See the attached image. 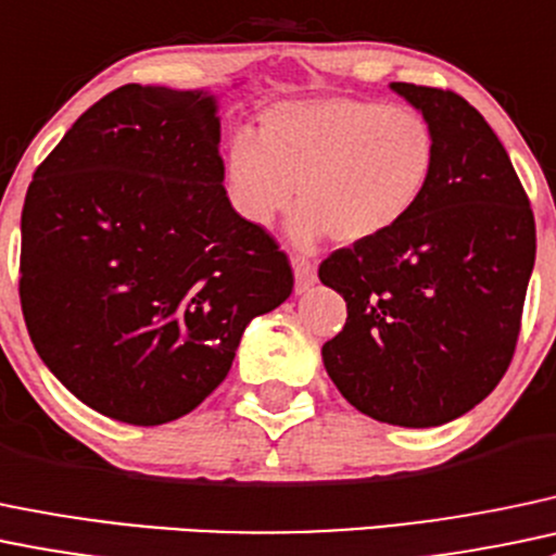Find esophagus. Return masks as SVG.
<instances>
[{
    "instance_id": "esophagus-1",
    "label": "esophagus",
    "mask_w": 556,
    "mask_h": 556,
    "mask_svg": "<svg viewBox=\"0 0 556 556\" xmlns=\"http://www.w3.org/2000/svg\"><path fill=\"white\" fill-rule=\"evenodd\" d=\"M293 271H295V290H298V293H303V290H308L314 282H317V266H314V261L306 258V255H295Z\"/></svg>"
}]
</instances>
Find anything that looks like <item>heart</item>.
Here are the masks:
<instances>
[{
    "instance_id": "b5f03b06",
    "label": "heart",
    "mask_w": 556,
    "mask_h": 556,
    "mask_svg": "<svg viewBox=\"0 0 556 556\" xmlns=\"http://www.w3.org/2000/svg\"><path fill=\"white\" fill-rule=\"evenodd\" d=\"M434 167L437 136L418 111L327 96L274 103L261 114L258 140L233 136L226 186L244 220L268 226L298 184V242L330 231L336 242L359 244L410 218Z\"/></svg>"
}]
</instances>
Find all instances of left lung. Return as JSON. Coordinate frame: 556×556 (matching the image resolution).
Listing matches in <instances>:
<instances>
[{
	"label": "left lung",
	"mask_w": 556,
	"mask_h": 556,
	"mask_svg": "<svg viewBox=\"0 0 556 556\" xmlns=\"http://www.w3.org/2000/svg\"><path fill=\"white\" fill-rule=\"evenodd\" d=\"M437 136L424 200L396 229L332 250L319 279L346 301L327 376L365 416L426 429L498 386L517 349L535 218L509 154L466 98L391 81Z\"/></svg>",
	"instance_id": "1"
}]
</instances>
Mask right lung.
I'll list each match as a JSON object with an SVG mask.
<instances>
[{"instance_id":"1","label":"right lung","mask_w":556,"mask_h":556,"mask_svg":"<svg viewBox=\"0 0 556 556\" xmlns=\"http://www.w3.org/2000/svg\"><path fill=\"white\" fill-rule=\"evenodd\" d=\"M215 98L122 85L34 173L23 319L77 400L132 426L194 410L250 319L293 293L288 253L224 189Z\"/></svg>"}]
</instances>
